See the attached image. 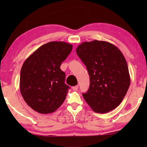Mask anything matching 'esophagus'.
I'll return each instance as SVG.
<instances>
[{"mask_svg":"<svg viewBox=\"0 0 147 147\" xmlns=\"http://www.w3.org/2000/svg\"><path fill=\"white\" fill-rule=\"evenodd\" d=\"M72 89H73V90L74 91H76L77 89H78V86H75L72 87Z\"/></svg>","mask_w":147,"mask_h":147,"instance_id":"obj_1","label":"esophagus"}]
</instances>
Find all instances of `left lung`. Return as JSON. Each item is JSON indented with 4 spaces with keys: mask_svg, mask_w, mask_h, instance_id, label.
<instances>
[{
    "mask_svg": "<svg viewBox=\"0 0 147 147\" xmlns=\"http://www.w3.org/2000/svg\"><path fill=\"white\" fill-rule=\"evenodd\" d=\"M76 53L85 64L90 86L83 97L94 112L105 113L123 101L130 84L125 58L117 47L109 42H84Z\"/></svg>",
    "mask_w": 147,
    "mask_h": 147,
    "instance_id": "left-lung-1",
    "label": "left lung"
}]
</instances>
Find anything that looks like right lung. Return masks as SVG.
I'll return each instance as SVG.
<instances>
[{"label":"right lung","instance_id":"1","mask_svg":"<svg viewBox=\"0 0 147 147\" xmlns=\"http://www.w3.org/2000/svg\"><path fill=\"white\" fill-rule=\"evenodd\" d=\"M73 45L63 41H51L32 53L22 66L19 88L26 103L39 113L55 111L63 103L69 86L60 69L71 53Z\"/></svg>","mask_w":147,"mask_h":147}]
</instances>
